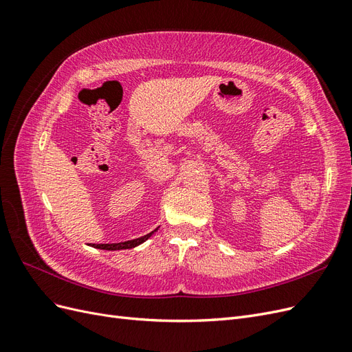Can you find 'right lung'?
<instances>
[{
  "mask_svg": "<svg viewBox=\"0 0 352 352\" xmlns=\"http://www.w3.org/2000/svg\"><path fill=\"white\" fill-rule=\"evenodd\" d=\"M157 229H154L153 232L148 233V235H144L141 238H136L132 241H124V242H119V243H98V245H92L94 248H98V250H107V251H117V250H129V248H135L138 245H141L142 242H145L148 238L153 236V233L157 232Z\"/></svg>",
  "mask_w": 352,
  "mask_h": 352,
  "instance_id": "right-lung-1",
  "label": "right lung"
}]
</instances>
